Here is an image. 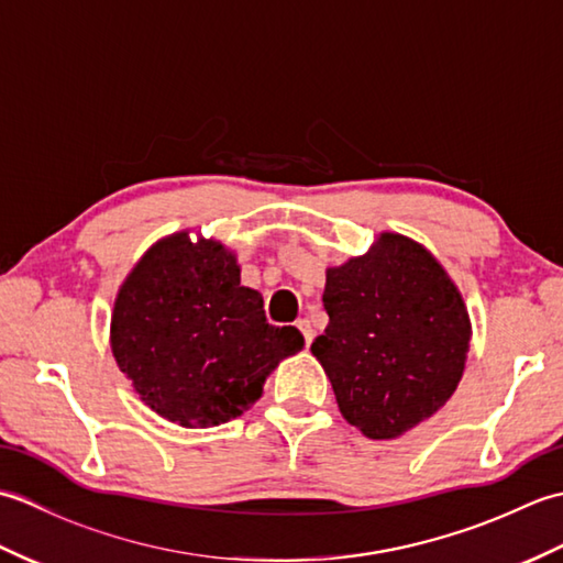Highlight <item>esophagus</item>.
Returning a JSON list of instances; mask_svg holds the SVG:
<instances>
[{
  "label": "esophagus",
  "instance_id": "34e87169",
  "mask_svg": "<svg viewBox=\"0 0 563 563\" xmlns=\"http://www.w3.org/2000/svg\"><path fill=\"white\" fill-rule=\"evenodd\" d=\"M297 329L302 331L305 343L312 345V341H314V329H312V324H309V319H300V321H297Z\"/></svg>",
  "mask_w": 563,
  "mask_h": 563
}]
</instances>
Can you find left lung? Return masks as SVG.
I'll return each instance as SVG.
<instances>
[{
	"label": "left lung",
	"instance_id": "obj_1",
	"mask_svg": "<svg viewBox=\"0 0 563 563\" xmlns=\"http://www.w3.org/2000/svg\"><path fill=\"white\" fill-rule=\"evenodd\" d=\"M329 324L312 353L345 421L394 440L457 389L472 319L448 271L416 239L379 232L363 256L327 268Z\"/></svg>",
	"mask_w": 563,
	"mask_h": 563
}]
</instances>
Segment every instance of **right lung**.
Segmentation results:
<instances>
[{
    "instance_id": "right-lung-1",
    "label": "right lung",
    "mask_w": 563,
    "mask_h": 563,
    "mask_svg": "<svg viewBox=\"0 0 563 563\" xmlns=\"http://www.w3.org/2000/svg\"><path fill=\"white\" fill-rule=\"evenodd\" d=\"M302 333L271 327L258 290L242 285L236 254L218 239L174 232L128 273L111 314V351L154 413L212 428L254 406Z\"/></svg>"
}]
</instances>
